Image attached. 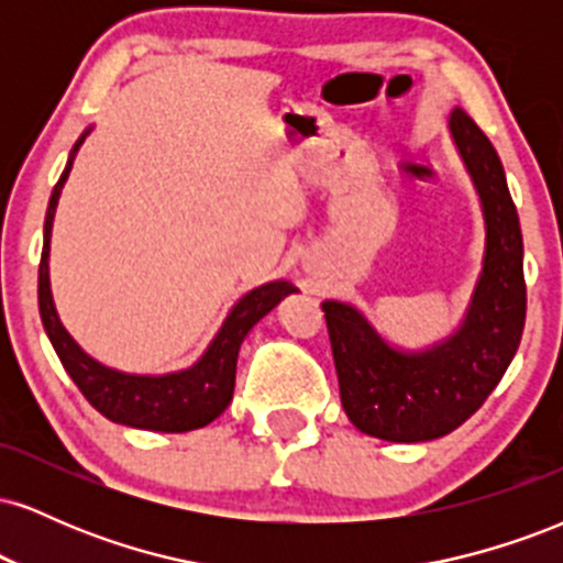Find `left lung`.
Segmentation results:
<instances>
[{"label": "left lung", "instance_id": "left-lung-1", "mask_svg": "<svg viewBox=\"0 0 563 563\" xmlns=\"http://www.w3.org/2000/svg\"><path fill=\"white\" fill-rule=\"evenodd\" d=\"M450 134L474 179L484 214V260L457 331L439 344L391 346L354 303L322 301L341 405L363 434L429 442L466 423L508 371L527 318L525 243L493 142L461 108Z\"/></svg>", "mask_w": 563, "mask_h": 563}]
</instances>
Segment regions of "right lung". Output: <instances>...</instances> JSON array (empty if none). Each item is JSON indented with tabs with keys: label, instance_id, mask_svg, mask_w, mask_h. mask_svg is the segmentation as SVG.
<instances>
[{
	"label": "right lung",
	"instance_id": "1",
	"mask_svg": "<svg viewBox=\"0 0 563 563\" xmlns=\"http://www.w3.org/2000/svg\"><path fill=\"white\" fill-rule=\"evenodd\" d=\"M89 132L92 129H87L76 140L66 169H63L53 196H49L47 217H44V249L42 262H38V314H42L44 331L53 341L68 376L79 386L87 402L97 412H102L108 421L132 426V429L166 431V434L203 429L228 410L232 389H235L238 352H241L245 335L264 314L273 312L277 303L299 288L288 280H273L249 290L230 309L214 341L200 354L198 363L185 367V371L164 373V376H134V373L113 371V367L89 357L63 328L53 301V290H49V238H53L57 198H60L70 166H74L76 151Z\"/></svg>",
	"mask_w": 563,
	"mask_h": 563
}]
</instances>
